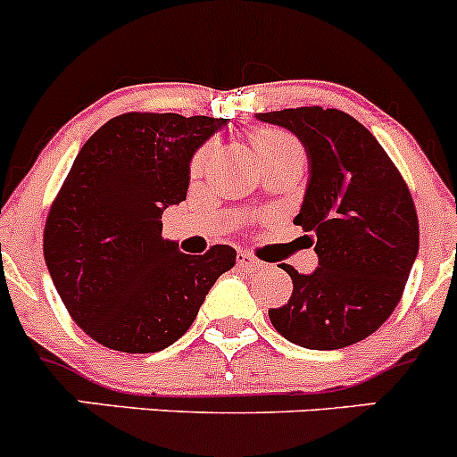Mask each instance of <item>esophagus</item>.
Here are the masks:
<instances>
[{
	"label": "esophagus",
	"instance_id": "esophagus-1",
	"mask_svg": "<svg viewBox=\"0 0 457 457\" xmlns=\"http://www.w3.org/2000/svg\"><path fill=\"white\" fill-rule=\"evenodd\" d=\"M238 267H243V270L247 271H256L262 267V261H258L254 254H250V252H241L238 254Z\"/></svg>",
	"mask_w": 457,
	"mask_h": 457
}]
</instances>
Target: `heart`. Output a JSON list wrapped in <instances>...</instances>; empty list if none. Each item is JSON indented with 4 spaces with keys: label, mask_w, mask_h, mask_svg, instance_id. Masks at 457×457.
<instances>
[{
    "label": "heart",
    "mask_w": 457,
    "mask_h": 457,
    "mask_svg": "<svg viewBox=\"0 0 457 457\" xmlns=\"http://www.w3.org/2000/svg\"><path fill=\"white\" fill-rule=\"evenodd\" d=\"M252 152H254L258 163H267V161L285 159V156H301L303 159V147L296 141V137H292L289 132L278 130V128H258L252 132L250 137ZM212 156H214V147L203 145L195 156H192L190 163V174L192 177H203L210 165Z\"/></svg>",
    "instance_id": "1"
}]
</instances>
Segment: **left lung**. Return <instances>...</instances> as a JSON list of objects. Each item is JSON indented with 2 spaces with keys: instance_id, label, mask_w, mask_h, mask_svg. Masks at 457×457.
<instances>
[{
  "instance_id": "8db88e82",
  "label": "left lung",
  "mask_w": 457,
  "mask_h": 457,
  "mask_svg": "<svg viewBox=\"0 0 457 457\" xmlns=\"http://www.w3.org/2000/svg\"><path fill=\"white\" fill-rule=\"evenodd\" d=\"M292 130L310 156L301 214L318 254L312 274L292 265V298L270 310L280 336L307 349H343L371 336L395 305L418 256L416 205L400 170L352 114L305 105L256 114Z\"/></svg>"
}]
</instances>
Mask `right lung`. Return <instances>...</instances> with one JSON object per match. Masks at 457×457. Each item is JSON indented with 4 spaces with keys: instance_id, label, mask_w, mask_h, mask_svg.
Masks as SVG:
<instances>
[{
    "instance_id": "obj_1",
    "label": "right lung",
    "mask_w": 457,
    "mask_h": 457,
    "mask_svg": "<svg viewBox=\"0 0 457 457\" xmlns=\"http://www.w3.org/2000/svg\"><path fill=\"white\" fill-rule=\"evenodd\" d=\"M228 119L126 112L84 143L44 228V258L72 320L108 349L161 352L195 322L237 250L179 252L161 214L186 201L192 154Z\"/></svg>"
}]
</instances>
